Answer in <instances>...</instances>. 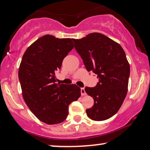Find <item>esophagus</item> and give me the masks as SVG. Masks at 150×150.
<instances>
[{
	"mask_svg": "<svg viewBox=\"0 0 150 150\" xmlns=\"http://www.w3.org/2000/svg\"><path fill=\"white\" fill-rule=\"evenodd\" d=\"M81 96H85L86 95V92H85V89H84V88H81Z\"/></svg>",
	"mask_w": 150,
	"mask_h": 150,
	"instance_id": "esophagus-1",
	"label": "esophagus"
}]
</instances>
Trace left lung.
<instances>
[{
  "label": "left lung",
  "instance_id": "obj_1",
  "mask_svg": "<svg viewBox=\"0 0 150 150\" xmlns=\"http://www.w3.org/2000/svg\"><path fill=\"white\" fill-rule=\"evenodd\" d=\"M73 41L87 70L97 74L99 80L95 87L85 89L94 100L93 106L86 110L88 117L94 121L109 119L120 109L128 92L130 69L124 50L99 33Z\"/></svg>",
  "mask_w": 150,
  "mask_h": 150
}]
</instances>
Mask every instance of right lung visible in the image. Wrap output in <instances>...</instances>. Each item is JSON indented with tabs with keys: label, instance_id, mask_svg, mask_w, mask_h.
<instances>
[{
	"label": "right lung",
	"instance_id": "add662e5",
	"mask_svg": "<svg viewBox=\"0 0 150 150\" xmlns=\"http://www.w3.org/2000/svg\"><path fill=\"white\" fill-rule=\"evenodd\" d=\"M73 40L46 35L28 47L22 57L18 70L22 97L30 111L45 124L63 122L69 104L81 97L77 85L55 83V72L74 48Z\"/></svg>",
	"mask_w": 150,
	"mask_h": 150
}]
</instances>
